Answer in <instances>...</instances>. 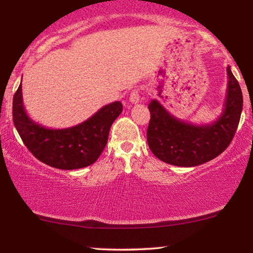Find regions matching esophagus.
<instances>
[{
	"mask_svg": "<svg viewBox=\"0 0 253 253\" xmlns=\"http://www.w3.org/2000/svg\"><path fill=\"white\" fill-rule=\"evenodd\" d=\"M139 101H140V96H139V94H138V90H133V91L130 92L129 102L135 104V103H138Z\"/></svg>",
	"mask_w": 253,
	"mask_h": 253,
	"instance_id": "esophagus-1",
	"label": "esophagus"
}]
</instances>
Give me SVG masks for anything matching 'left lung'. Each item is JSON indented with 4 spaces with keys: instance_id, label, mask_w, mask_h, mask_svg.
<instances>
[{
    "instance_id": "obj_1",
    "label": "left lung",
    "mask_w": 253,
    "mask_h": 253,
    "mask_svg": "<svg viewBox=\"0 0 253 253\" xmlns=\"http://www.w3.org/2000/svg\"><path fill=\"white\" fill-rule=\"evenodd\" d=\"M227 76L222 113L214 123L194 125L179 120L156 98L151 101L147 144L157 158L176 167L190 168L207 163L227 149L243 110L242 89L229 66Z\"/></svg>"
}]
</instances>
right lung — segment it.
Returning <instances> with one entry per match:
<instances>
[{"label": "right lung", "instance_id": "right-lung-1", "mask_svg": "<svg viewBox=\"0 0 253 253\" xmlns=\"http://www.w3.org/2000/svg\"><path fill=\"white\" fill-rule=\"evenodd\" d=\"M121 112L123 103L115 101L76 126L47 128L26 113L21 84L13 98L14 126L26 147L40 162L62 170L82 169L95 163L106 147L112 124Z\"/></svg>", "mask_w": 253, "mask_h": 253}]
</instances>
